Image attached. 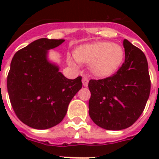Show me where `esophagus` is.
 <instances>
[{"mask_svg": "<svg viewBox=\"0 0 159 159\" xmlns=\"http://www.w3.org/2000/svg\"><path fill=\"white\" fill-rule=\"evenodd\" d=\"M88 82H89V79L87 77H82V84L84 87H87L88 86Z\"/></svg>", "mask_w": 159, "mask_h": 159, "instance_id": "esophagus-1", "label": "esophagus"}]
</instances>
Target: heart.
Instances as JSON below:
<instances>
[{
	"instance_id": "1",
	"label": "heart",
	"mask_w": 159,
	"mask_h": 159,
	"mask_svg": "<svg viewBox=\"0 0 159 159\" xmlns=\"http://www.w3.org/2000/svg\"><path fill=\"white\" fill-rule=\"evenodd\" d=\"M124 58V50L119 44L111 42H97L79 46L74 53L67 56L71 66L78 67L81 62L91 63L92 73L99 77L113 74Z\"/></svg>"
}]
</instances>
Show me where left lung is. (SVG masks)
I'll list each match as a JSON object with an SVG mask.
<instances>
[{
    "label": "left lung",
    "instance_id": "obj_1",
    "mask_svg": "<svg viewBox=\"0 0 159 159\" xmlns=\"http://www.w3.org/2000/svg\"><path fill=\"white\" fill-rule=\"evenodd\" d=\"M125 57L117 72L104 79L90 80L89 116L101 128L120 130L131 126L143 113L150 93L147 58L125 39Z\"/></svg>",
    "mask_w": 159,
    "mask_h": 159
}]
</instances>
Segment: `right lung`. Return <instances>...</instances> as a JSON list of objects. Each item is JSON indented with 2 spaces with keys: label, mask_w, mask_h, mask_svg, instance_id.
Masks as SVG:
<instances>
[{
  "label": "right lung",
  "mask_w": 159,
  "mask_h": 159,
  "mask_svg": "<svg viewBox=\"0 0 159 159\" xmlns=\"http://www.w3.org/2000/svg\"><path fill=\"white\" fill-rule=\"evenodd\" d=\"M64 41L39 39L16 52L11 60L10 101L17 117L31 128L46 129L59 124L82 87V77L67 79L48 58V50Z\"/></svg>",
  "instance_id": "right-lung-1"
}]
</instances>
